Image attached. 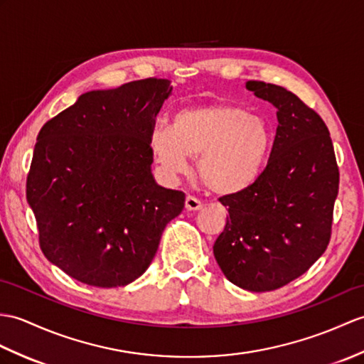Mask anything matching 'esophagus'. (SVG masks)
I'll list each match as a JSON object with an SVG mask.
<instances>
[{"mask_svg": "<svg viewBox=\"0 0 364 364\" xmlns=\"http://www.w3.org/2000/svg\"><path fill=\"white\" fill-rule=\"evenodd\" d=\"M184 206L188 210H198L203 208V203L193 196H188L186 197V201H184Z\"/></svg>", "mask_w": 364, "mask_h": 364, "instance_id": "34e87169", "label": "esophagus"}]
</instances>
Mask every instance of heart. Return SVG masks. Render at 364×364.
Listing matches in <instances>:
<instances>
[{
    "instance_id": "heart-1",
    "label": "heart",
    "mask_w": 364,
    "mask_h": 364,
    "mask_svg": "<svg viewBox=\"0 0 364 364\" xmlns=\"http://www.w3.org/2000/svg\"><path fill=\"white\" fill-rule=\"evenodd\" d=\"M273 146V130L265 117L245 107L215 104L175 112L171 125L151 133L155 163L171 176L191 171L197 158L203 184L215 193H235L257 180Z\"/></svg>"
}]
</instances>
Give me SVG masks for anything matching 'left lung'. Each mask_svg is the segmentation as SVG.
<instances>
[{
	"label": "left lung",
	"mask_w": 364,
	"mask_h": 364,
	"mask_svg": "<svg viewBox=\"0 0 364 364\" xmlns=\"http://www.w3.org/2000/svg\"><path fill=\"white\" fill-rule=\"evenodd\" d=\"M247 88L277 108L279 124L264 172L250 188L218 198L230 217L214 256L232 284L260 293L290 284L323 256L340 171L314 108L273 83L248 80Z\"/></svg>",
	"instance_id": "left-lung-1"
}]
</instances>
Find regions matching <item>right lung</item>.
<instances>
[{
	"label": "right lung",
	"mask_w": 364,
	"mask_h": 364,
	"mask_svg": "<svg viewBox=\"0 0 364 364\" xmlns=\"http://www.w3.org/2000/svg\"><path fill=\"white\" fill-rule=\"evenodd\" d=\"M171 80L149 77L82 95L37 136L26 180L45 257L77 281L113 289L154 260L184 192L151 176L150 138Z\"/></svg>",
	"instance_id": "1"
}]
</instances>
